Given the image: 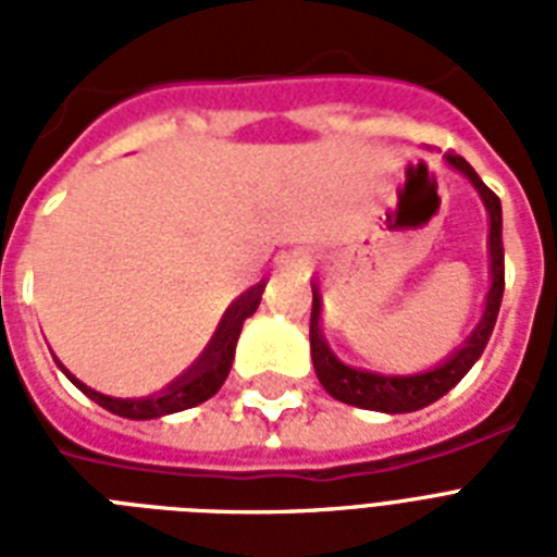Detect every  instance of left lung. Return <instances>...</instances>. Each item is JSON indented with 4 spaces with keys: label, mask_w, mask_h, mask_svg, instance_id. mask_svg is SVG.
<instances>
[{
    "label": "left lung",
    "mask_w": 557,
    "mask_h": 557,
    "mask_svg": "<svg viewBox=\"0 0 557 557\" xmlns=\"http://www.w3.org/2000/svg\"><path fill=\"white\" fill-rule=\"evenodd\" d=\"M450 168L474 185L480 193L485 210H488V262H492V286L485 295L483 318L476 323L471 335L450 352L445 361H440L431 370L410 372V375H384V372L361 370V367L344 364L330 349L323 338L321 312L323 300L318 286L312 283V323H309V344H312V364L318 372V381L332 398H338L344 405L364 407V410H379V413H413L422 407L433 405L450 387H457L462 375L476 364V358L483 356L485 344L492 338L497 312L503 304V286H506V269H503V208L500 199L483 185V178L476 176L474 168L459 156H445Z\"/></svg>",
    "instance_id": "left-lung-1"
}]
</instances>
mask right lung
<instances>
[{"label": "right lung", "mask_w": 557, "mask_h": 557, "mask_svg": "<svg viewBox=\"0 0 557 557\" xmlns=\"http://www.w3.org/2000/svg\"><path fill=\"white\" fill-rule=\"evenodd\" d=\"M262 292H265V283H257L245 295H239L234 304L227 306L222 321H219L213 338L208 341V347L201 349V356L187 367L178 379H173L164 389L152 393V396L141 398H115L103 396L98 389L86 387L83 381H77L69 370H63L69 375L74 387L86 393V396L100 405L103 410L115 416H124V419H161V416L178 413V410H187V407H196L201 401H208L210 396H216L219 387L225 384L231 364H234L236 341H239V332H243V323L257 312V306L262 300Z\"/></svg>", "instance_id": "1"}]
</instances>
